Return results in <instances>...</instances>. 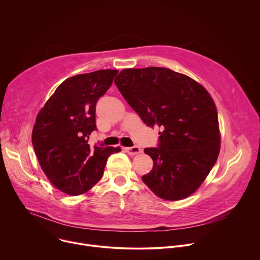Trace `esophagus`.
Listing matches in <instances>:
<instances>
[{"instance_id":"34e87169","label":"esophagus","mask_w":260,"mask_h":260,"mask_svg":"<svg viewBox=\"0 0 260 260\" xmlns=\"http://www.w3.org/2000/svg\"><path fill=\"white\" fill-rule=\"evenodd\" d=\"M125 151L129 155H136V154H139L140 152H142V149L139 146H133V147H126Z\"/></svg>"}]
</instances>
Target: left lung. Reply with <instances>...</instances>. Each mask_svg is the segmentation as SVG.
<instances>
[{"mask_svg": "<svg viewBox=\"0 0 260 260\" xmlns=\"http://www.w3.org/2000/svg\"><path fill=\"white\" fill-rule=\"evenodd\" d=\"M114 82L147 126L162 128L157 147L144 149L153 169L143 182L167 201L192 194L219 154L218 115L209 92L188 76L159 67L122 70Z\"/></svg>", "mask_w": 260, "mask_h": 260, "instance_id": "8db88e82", "label": "left lung"}]
</instances>
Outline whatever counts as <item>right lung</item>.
I'll use <instances>...</instances> for the list:
<instances>
[{
    "instance_id": "right-lung-1",
    "label": "right lung",
    "mask_w": 260,
    "mask_h": 260,
    "mask_svg": "<svg viewBox=\"0 0 260 260\" xmlns=\"http://www.w3.org/2000/svg\"><path fill=\"white\" fill-rule=\"evenodd\" d=\"M118 74L100 70L64 80L37 115L31 143L39 164L60 191L78 196L100 181L108 157L119 147H90L95 106Z\"/></svg>"
}]
</instances>
